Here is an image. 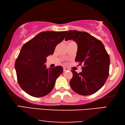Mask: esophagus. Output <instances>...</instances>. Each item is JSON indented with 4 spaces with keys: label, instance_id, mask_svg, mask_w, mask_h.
I'll use <instances>...</instances> for the list:
<instances>
[{
    "label": "esophagus",
    "instance_id": "esophagus-1",
    "mask_svg": "<svg viewBox=\"0 0 125 125\" xmlns=\"http://www.w3.org/2000/svg\"><path fill=\"white\" fill-rule=\"evenodd\" d=\"M68 70V68H63V71H64V72L67 71Z\"/></svg>",
    "mask_w": 125,
    "mask_h": 125
}]
</instances>
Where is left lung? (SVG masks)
<instances>
[{"label": "left lung", "mask_w": 125, "mask_h": 125, "mask_svg": "<svg viewBox=\"0 0 125 125\" xmlns=\"http://www.w3.org/2000/svg\"><path fill=\"white\" fill-rule=\"evenodd\" d=\"M73 40L78 45L75 61L83 64L82 72L72 70L71 88L77 94L91 95L98 91L108 77L110 57L102 42L86 32L69 31L65 40Z\"/></svg>", "instance_id": "8db88e82"}]
</instances>
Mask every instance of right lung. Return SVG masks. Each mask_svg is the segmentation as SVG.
Here are the masks:
<instances>
[{
    "label": "right lung",
    "instance_id": "1",
    "mask_svg": "<svg viewBox=\"0 0 125 125\" xmlns=\"http://www.w3.org/2000/svg\"><path fill=\"white\" fill-rule=\"evenodd\" d=\"M67 31L42 32L24 44L15 64L17 79L25 93L35 97L47 95L63 72L57 66L47 69V57L54 53L56 45L64 40Z\"/></svg>",
    "mask_w": 125,
    "mask_h": 125
}]
</instances>
